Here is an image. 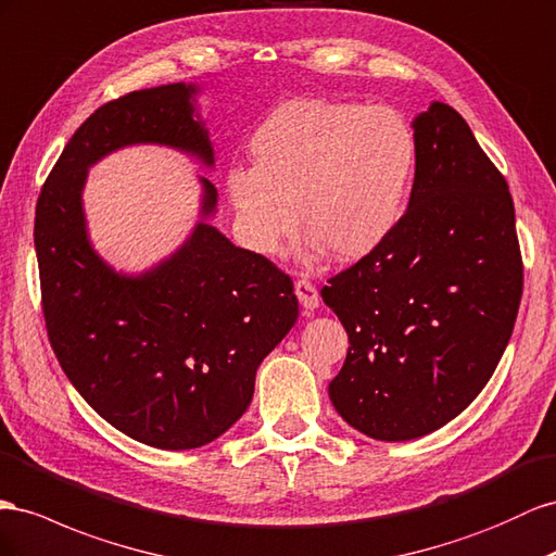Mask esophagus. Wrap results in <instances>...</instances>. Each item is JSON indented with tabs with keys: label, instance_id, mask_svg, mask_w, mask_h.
Listing matches in <instances>:
<instances>
[{
	"label": "esophagus",
	"instance_id": "obj_1",
	"mask_svg": "<svg viewBox=\"0 0 556 556\" xmlns=\"http://www.w3.org/2000/svg\"><path fill=\"white\" fill-rule=\"evenodd\" d=\"M294 294H296L299 304L304 306L306 313H311V311H315V308L320 306L318 288H315V285L308 282V280H296V282H294Z\"/></svg>",
	"mask_w": 556,
	"mask_h": 556
}]
</instances>
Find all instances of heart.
<instances>
[{
    "instance_id": "obj_1",
    "label": "heart",
    "mask_w": 556,
    "mask_h": 556,
    "mask_svg": "<svg viewBox=\"0 0 556 556\" xmlns=\"http://www.w3.org/2000/svg\"><path fill=\"white\" fill-rule=\"evenodd\" d=\"M248 149L252 168H231L224 182L245 243L274 254L302 215L308 252L341 264L397 233L421 156L400 110L325 98L278 104Z\"/></svg>"
}]
</instances>
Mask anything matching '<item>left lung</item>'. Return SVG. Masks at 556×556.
<instances>
[{
    "label": "left lung",
    "mask_w": 556,
    "mask_h": 556,
    "mask_svg": "<svg viewBox=\"0 0 556 556\" xmlns=\"http://www.w3.org/2000/svg\"><path fill=\"white\" fill-rule=\"evenodd\" d=\"M412 126L421 156L407 217L320 292L351 343L329 400L381 442L424 438L482 393L523 282L513 197L465 118L430 102Z\"/></svg>",
    "instance_id": "obj_1"
}]
</instances>
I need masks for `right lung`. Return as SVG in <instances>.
Instances as JSON below:
<instances>
[{
    "label": "right lung",
    "mask_w": 556,
    "mask_h": 556,
    "mask_svg": "<svg viewBox=\"0 0 556 556\" xmlns=\"http://www.w3.org/2000/svg\"><path fill=\"white\" fill-rule=\"evenodd\" d=\"M197 84L132 91L96 110L60 154L37 201L35 248L49 341L72 386L128 438L199 448L245 414L262 359L290 332V276L210 224L217 189L201 185L199 222L170 257L124 274L91 243L88 168L132 144L177 149L215 168Z\"/></svg>",
    "instance_id": "add662e5"
}]
</instances>
